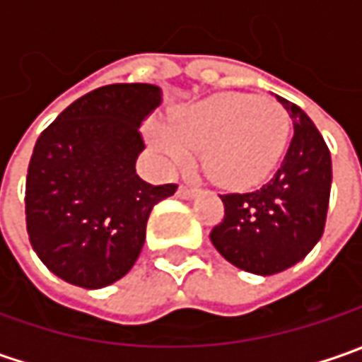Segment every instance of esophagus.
<instances>
[{
	"instance_id": "obj_1",
	"label": "esophagus",
	"mask_w": 362,
	"mask_h": 362,
	"mask_svg": "<svg viewBox=\"0 0 362 362\" xmlns=\"http://www.w3.org/2000/svg\"><path fill=\"white\" fill-rule=\"evenodd\" d=\"M177 195H179L181 199H193V197L197 195V189L185 187V185H181V187H179V191H177Z\"/></svg>"
}]
</instances>
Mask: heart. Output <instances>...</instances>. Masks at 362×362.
Returning <instances> with one entry per match:
<instances>
[{
  "label": "heart",
  "instance_id": "1",
  "mask_svg": "<svg viewBox=\"0 0 362 362\" xmlns=\"http://www.w3.org/2000/svg\"><path fill=\"white\" fill-rule=\"evenodd\" d=\"M290 122L268 96L216 94L179 108L167 127H151L148 139L169 169L187 167L202 153L203 169L223 187L262 183L284 153Z\"/></svg>",
  "mask_w": 362,
  "mask_h": 362
}]
</instances>
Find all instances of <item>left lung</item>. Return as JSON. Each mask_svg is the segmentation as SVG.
Returning <instances> with one entry per match:
<instances>
[{
  "label": "left lung",
  "mask_w": 362,
  "mask_h": 362,
  "mask_svg": "<svg viewBox=\"0 0 362 362\" xmlns=\"http://www.w3.org/2000/svg\"><path fill=\"white\" fill-rule=\"evenodd\" d=\"M294 136L280 169L262 189L219 195L226 217L209 233L240 270L272 276L298 264L322 238L332 183L330 151L308 115L276 94Z\"/></svg>",
  "instance_id": "left-lung-1"
}]
</instances>
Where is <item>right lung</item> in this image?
<instances>
[{"mask_svg":"<svg viewBox=\"0 0 362 362\" xmlns=\"http://www.w3.org/2000/svg\"><path fill=\"white\" fill-rule=\"evenodd\" d=\"M163 103L155 84H110L74 100L40 134L25 179V223L44 266L98 290L127 276L153 207L177 185L136 175L139 127Z\"/></svg>","mask_w":362,"mask_h":362,"instance_id":"1","label":"right lung"}]
</instances>
